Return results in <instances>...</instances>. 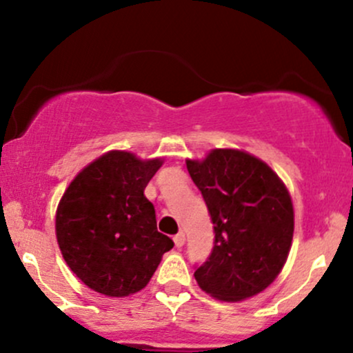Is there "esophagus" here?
Here are the masks:
<instances>
[{"instance_id":"esophagus-1","label":"esophagus","mask_w":353,"mask_h":353,"mask_svg":"<svg viewBox=\"0 0 353 353\" xmlns=\"http://www.w3.org/2000/svg\"><path fill=\"white\" fill-rule=\"evenodd\" d=\"M184 242H185L184 232H177L176 236H174V244H176V247H182L184 245Z\"/></svg>"}]
</instances>
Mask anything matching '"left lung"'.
Segmentation results:
<instances>
[{"mask_svg": "<svg viewBox=\"0 0 353 353\" xmlns=\"http://www.w3.org/2000/svg\"><path fill=\"white\" fill-rule=\"evenodd\" d=\"M214 224V247L194 272L202 290L225 302L262 292L281 274L294 236V208L264 161L237 149L188 159Z\"/></svg>", "mask_w": 353, "mask_h": 353, "instance_id": "obj_1", "label": "left lung"}]
</instances>
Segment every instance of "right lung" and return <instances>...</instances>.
Listing matches in <instances>:
<instances>
[{"label": "right lung", "instance_id": "1", "mask_svg": "<svg viewBox=\"0 0 353 353\" xmlns=\"http://www.w3.org/2000/svg\"><path fill=\"white\" fill-rule=\"evenodd\" d=\"M163 165L111 151L81 171L56 210V237L64 261L89 289L125 297L151 281L172 239L157 232L156 210L144 196Z\"/></svg>", "mask_w": 353, "mask_h": 353}]
</instances>
